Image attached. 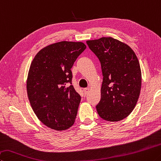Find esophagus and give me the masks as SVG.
<instances>
[{"mask_svg":"<svg viewBox=\"0 0 161 161\" xmlns=\"http://www.w3.org/2000/svg\"><path fill=\"white\" fill-rule=\"evenodd\" d=\"M89 90H90V88H85V89H84V93H85V94H87V93H89Z\"/></svg>","mask_w":161,"mask_h":161,"instance_id":"esophagus-1","label":"esophagus"}]
</instances>
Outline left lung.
I'll return each mask as SVG.
<instances>
[{
  "instance_id": "left-lung-1",
  "label": "left lung",
  "mask_w": 161,
  "mask_h": 161,
  "mask_svg": "<svg viewBox=\"0 0 161 161\" xmlns=\"http://www.w3.org/2000/svg\"><path fill=\"white\" fill-rule=\"evenodd\" d=\"M100 60L103 82L96 110L102 119L122 120L132 112L139 97L142 72L135 53L113 37L86 41Z\"/></svg>"
}]
</instances>
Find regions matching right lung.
<instances>
[{
	"label": "right lung",
	"mask_w": 161,
	"mask_h": 161,
	"mask_svg": "<svg viewBox=\"0 0 161 161\" xmlns=\"http://www.w3.org/2000/svg\"><path fill=\"white\" fill-rule=\"evenodd\" d=\"M86 48L82 42L52 43L38 52L31 63L29 101L38 119L51 129L66 130L75 121L81 96L71 84V68Z\"/></svg>",
	"instance_id": "obj_1"
}]
</instances>
